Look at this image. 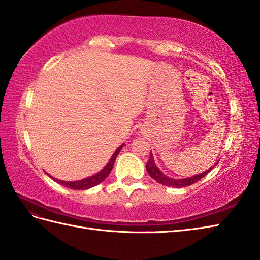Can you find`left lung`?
I'll return each mask as SVG.
<instances>
[{
    "instance_id": "obj_1",
    "label": "left lung",
    "mask_w": 260,
    "mask_h": 260,
    "mask_svg": "<svg viewBox=\"0 0 260 260\" xmlns=\"http://www.w3.org/2000/svg\"><path fill=\"white\" fill-rule=\"evenodd\" d=\"M218 164V162H216ZM214 167V166H213ZM213 167H211L208 171L203 172L202 174H199V175H195V176L192 177H188V178H184V179H174L171 177H167L166 175H164L160 171L159 168L156 166L155 160H153V156L152 153L150 152V157H149V160L146 164V168H147V172L148 174L150 175V177L155 179L156 182L160 183L162 185H165V186H172V187H185V186H189V185H192L194 183L199 182L200 179H202L205 175H208V173H210Z\"/></svg>"
}]
</instances>
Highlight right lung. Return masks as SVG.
<instances>
[{
  "label": "right lung",
  "instance_id": "add662e5",
  "mask_svg": "<svg viewBox=\"0 0 260 260\" xmlns=\"http://www.w3.org/2000/svg\"><path fill=\"white\" fill-rule=\"evenodd\" d=\"M122 147H123V145H121L118 148V149L115 150V152L113 153L112 157H111V159L107 164V166H105L102 169V171H101L98 174L93 175V176H91V177L84 178V179H81V181H76V182H63V181H59V179H56V178L51 177V176L50 177L54 179L55 182L61 184L62 186L72 188V189H87V188H91L93 186H96V185H99L100 183H102L104 179L109 176V174L111 173V171H112V168H113L114 161L116 159V156L119 155V152H120L121 149H122Z\"/></svg>",
  "mask_w": 260,
  "mask_h": 260
}]
</instances>
